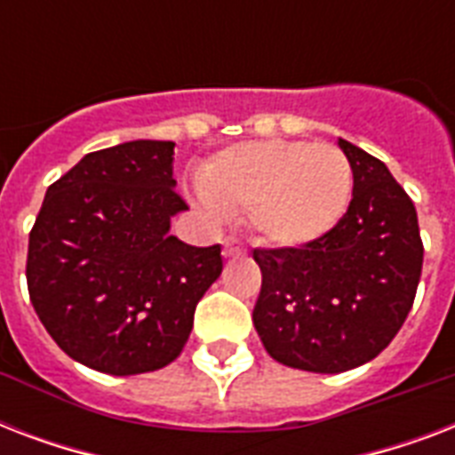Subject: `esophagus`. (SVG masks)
<instances>
[{"instance_id": "34e87169", "label": "esophagus", "mask_w": 455, "mask_h": 455, "mask_svg": "<svg viewBox=\"0 0 455 455\" xmlns=\"http://www.w3.org/2000/svg\"><path fill=\"white\" fill-rule=\"evenodd\" d=\"M245 252V248H243V243L235 238V235H228V238H224V257H238Z\"/></svg>"}]
</instances>
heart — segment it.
<instances>
[{
    "instance_id": "obj_1",
    "label": "heart",
    "mask_w": 455,
    "mask_h": 455,
    "mask_svg": "<svg viewBox=\"0 0 455 455\" xmlns=\"http://www.w3.org/2000/svg\"><path fill=\"white\" fill-rule=\"evenodd\" d=\"M352 163L331 144L245 141L207 160L200 188L212 212L248 214L274 245H307L328 234L352 198Z\"/></svg>"
}]
</instances>
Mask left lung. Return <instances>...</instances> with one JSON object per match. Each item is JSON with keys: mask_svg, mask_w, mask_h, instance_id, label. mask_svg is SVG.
<instances>
[{"mask_svg": "<svg viewBox=\"0 0 455 455\" xmlns=\"http://www.w3.org/2000/svg\"><path fill=\"white\" fill-rule=\"evenodd\" d=\"M352 163L347 212L316 241L255 248L262 291L252 321L276 361L342 373L395 339L416 299L423 241L413 200L382 160L339 139Z\"/></svg>", "mask_w": 455, "mask_h": 455, "instance_id": "1", "label": "left lung"}]
</instances>
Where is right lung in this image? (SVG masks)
<instances>
[{
	"mask_svg": "<svg viewBox=\"0 0 455 455\" xmlns=\"http://www.w3.org/2000/svg\"><path fill=\"white\" fill-rule=\"evenodd\" d=\"M172 141L87 153L46 188L28 243L30 302L53 342L110 375L157 371L184 349L221 248L170 235L186 210Z\"/></svg>",
	"mask_w": 455,
	"mask_h": 455,
	"instance_id": "add662e5",
	"label": "right lung"
}]
</instances>
